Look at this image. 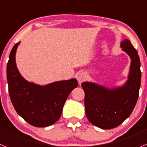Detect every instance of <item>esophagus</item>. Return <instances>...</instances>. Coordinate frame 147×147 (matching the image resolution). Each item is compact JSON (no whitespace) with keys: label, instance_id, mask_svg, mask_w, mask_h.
I'll return each instance as SVG.
<instances>
[{"label":"esophagus","instance_id":"1","mask_svg":"<svg viewBox=\"0 0 147 147\" xmlns=\"http://www.w3.org/2000/svg\"><path fill=\"white\" fill-rule=\"evenodd\" d=\"M77 80L78 81L79 84H81L86 79V74L84 72H78V73L77 74Z\"/></svg>","mask_w":147,"mask_h":147}]
</instances>
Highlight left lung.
<instances>
[{"mask_svg": "<svg viewBox=\"0 0 147 147\" xmlns=\"http://www.w3.org/2000/svg\"><path fill=\"white\" fill-rule=\"evenodd\" d=\"M120 47L131 59L128 79L124 85L110 88L88 81L81 84L87 119L102 129H113L121 125L131 114L138 98L141 72L138 52L128 39L121 41Z\"/></svg>", "mask_w": 147, "mask_h": 147, "instance_id": "1", "label": "left lung"}]
</instances>
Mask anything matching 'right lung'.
Masks as SVG:
<instances>
[{"label":"right lung","instance_id":"obj_1","mask_svg":"<svg viewBox=\"0 0 147 147\" xmlns=\"http://www.w3.org/2000/svg\"><path fill=\"white\" fill-rule=\"evenodd\" d=\"M18 42L13 47L7 64L9 93L14 109L30 125L38 127L50 126L58 121L64 103L78 86L75 78L40 86L28 82L20 75L16 64Z\"/></svg>","mask_w":147,"mask_h":147}]
</instances>
